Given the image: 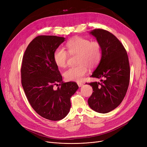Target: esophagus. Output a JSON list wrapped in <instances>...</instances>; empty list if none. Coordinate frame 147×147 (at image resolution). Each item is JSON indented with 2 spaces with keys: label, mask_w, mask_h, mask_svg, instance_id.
I'll list each match as a JSON object with an SVG mask.
<instances>
[{
  "label": "esophagus",
  "mask_w": 147,
  "mask_h": 147,
  "mask_svg": "<svg viewBox=\"0 0 147 147\" xmlns=\"http://www.w3.org/2000/svg\"><path fill=\"white\" fill-rule=\"evenodd\" d=\"M77 84H78V86L79 87H81L83 86L84 84L82 83V82H77Z\"/></svg>",
  "instance_id": "obj_1"
}]
</instances>
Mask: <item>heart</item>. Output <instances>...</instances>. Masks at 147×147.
<instances>
[{
  "mask_svg": "<svg viewBox=\"0 0 147 147\" xmlns=\"http://www.w3.org/2000/svg\"><path fill=\"white\" fill-rule=\"evenodd\" d=\"M66 47L70 55H78L77 63L79 65L67 70L64 73L65 77L68 81H82L88 71V66L94 68L99 63L102 55L100 46L98 42L75 37L67 42ZM69 57L68 52L62 48H57L53 54L55 63L61 68L67 66Z\"/></svg>",
  "mask_w": 147,
  "mask_h": 147,
  "instance_id": "heart-1",
  "label": "heart"
}]
</instances>
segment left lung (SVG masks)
<instances>
[{
	"label": "left lung",
	"instance_id": "obj_1",
	"mask_svg": "<svg viewBox=\"0 0 147 147\" xmlns=\"http://www.w3.org/2000/svg\"><path fill=\"white\" fill-rule=\"evenodd\" d=\"M90 34L96 38L102 53L91 77L104 80L88 84L93 90L88 103L94 111L107 113L116 108L126 94L130 76L129 58L120 41L112 33L95 29Z\"/></svg>",
	"mask_w": 147,
	"mask_h": 147
}]
</instances>
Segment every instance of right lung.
<instances>
[{"instance_id":"1","label":"right lung","mask_w":147,"mask_h":147,"mask_svg":"<svg viewBox=\"0 0 147 147\" xmlns=\"http://www.w3.org/2000/svg\"><path fill=\"white\" fill-rule=\"evenodd\" d=\"M65 40L54 35L36 36L24 52L21 69L22 86L31 106L40 116L53 121L67 115L70 98L78 88L75 82L62 81L54 60L55 50Z\"/></svg>"}]
</instances>
